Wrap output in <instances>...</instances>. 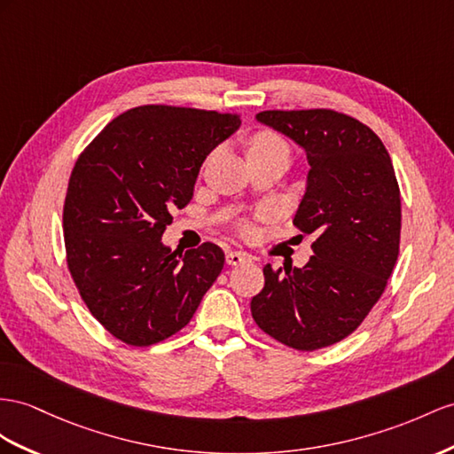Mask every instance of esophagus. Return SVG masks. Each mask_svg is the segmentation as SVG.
Here are the masks:
<instances>
[{"label":"esophagus","mask_w":454,"mask_h":454,"mask_svg":"<svg viewBox=\"0 0 454 454\" xmlns=\"http://www.w3.org/2000/svg\"><path fill=\"white\" fill-rule=\"evenodd\" d=\"M247 261H251V257H249L247 253H241V251H228L226 253V262L231 264V266L241 264V262H247Z\"/></svg>","instance_id":"34e87169"}]
</instances>
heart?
<instances>
[{"label": "heart", "instance_id": "b5f03b06", "mask_svg": "<svg viewBox=\"0 0 454 454\" xmlns=\"http://www.w3.org/2000/svg\"><path fill=\"white\" fill-rule=\"evenodd\" d=\"M266 149H287L286 142L276 136L274 132H257L249 142V151H266ZM243 230H247V226H243Z\"/></svg>", "mask_w": 454, "mask_h": 454}]
</instances>
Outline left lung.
<instances>
[{
    "mask_svg": "<svg viewBox=\"0 0 454 454\" xmlns=\"http://www.w3.org/2000/svg\"><path fill=\"white\" fill-rule=\"evenodd\" d=\"M257 121L305 149L310 170L294 224L317 239L303 269L264 266L251 315L276 341L317 351L353 333L387 286L399 257V184L386 145L353 116L262 111Z\"/></svg>",
    "mask_w": 454,
    "mask_h": 454,
    "instance_id": "left-lung-1",
    "label": "left lung"
}]
</instances>
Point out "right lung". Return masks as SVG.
I'll return each instance as SVG.
<instances>
[{"label": "right lung", "mask_w": 454, "mask_h": 454, "mask_svg": "<svg viewBox=\"0 0 454 454\" xmlns=\"http://www.w3.org/2000/svg\"><path fill=\"white\" fill-rule=\"evenodd\" d=\"M239 114L142 106L113 119L73 168L63 207L67 264L86 307L116 340L147 347L180 332L223 272L215 243L162 246L211 151Z\"/></svg>", "instance_id": "right-lung-1"}]
</instances>
